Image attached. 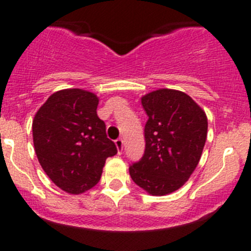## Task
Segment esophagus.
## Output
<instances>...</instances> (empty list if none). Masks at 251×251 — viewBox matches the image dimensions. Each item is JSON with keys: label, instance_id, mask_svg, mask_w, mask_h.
Segmentation results:
<instances>
[{"label": "esophagus", "instance_id": "1", "mask_svg": "<svg viewBox=\"0 0 251 251\" xmlns=\"http://www.w3.org/2000/svg\"><path fill=\"white\" fill-rule=\"evenodd\" d=\"M115 146L116 148H118V153L121 154V151H123V148H124V141L121 140V138H118V140L115 141Z\"/></svg>", "mask_w": 251, "mask_h": 251}]
</instances>
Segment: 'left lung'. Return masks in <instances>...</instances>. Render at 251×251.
Masks as SVG:
<instances>
[{
  "label": "left lung",
  "instance_id": "1",
  "mask_svg": "<svg viewBox=\"0 0 251 251\" xmlns=\"http://www.w3.org/2000/svg\"><path fill=\"white\" fill-rule=\"evenodd\" d=\"M148 115L146 149L130 166L131 178L151 196L181 188L196 170L207 135L205 111L184 92L161 88L141 98Z\"/></svg>",
  "mask_w": 251,
  "mask_h": 251
}]
</instances>
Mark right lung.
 Wrapping results in <instances>:
<instances>
[{"mask_svg": "<svg viewBox=\"0 0 251 251\" xmlns=\"http://www.w3.org/2000/svg\"><path fill=\"white\" fill-rule=\"evenodd\" d=\"M100 100L82 88L50 95L32 120L35 153L53 183L70 194L100 182L103 166L118 153L97 115Z\"/></svg>", "mask_w": 251, "mask_h": 251, "instance_id": "right-lung-1", "label": "right lung"}]
</instances>
